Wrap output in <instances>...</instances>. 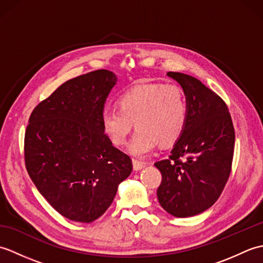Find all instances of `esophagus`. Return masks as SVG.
<instances>
[{"instance_id": "1", "label": "esophagus", "mask_w": 263, "mask_h": 263, "mask_svg": "<svg viewBox=\"0 0 263 263\" xmlns=\"http://www.w3.org/2000/svg\"><path fill=\"white\" fill-rule=\"evenodd\" d=\"M132 164H133V170L135 171H141L142 168L146 167V163H142V161H139L137 159H133Z\"/></svg>"}]
</instances>
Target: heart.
Instances as JSON below:
<instances>
[{
  "label": "heart",
  "instance_id": "1",
  "mask_svg": "<svg viewBox=\"0 0 263 263\" xmlns=\"http://www.w3.org/2000/svg\"><path fill=\"white\" fill-rule=\"evenodd\" d=\"M119 108L105 109L102 126L115 146H123L133 128L137 132L128 153L146 157L160 143L174 144L184 131L187 104L182 89L176 85L141 83L123 92L117 100Z\"/></svg>",
  "mask_w": 263,
  "mask_h": 263
}]
</instances>
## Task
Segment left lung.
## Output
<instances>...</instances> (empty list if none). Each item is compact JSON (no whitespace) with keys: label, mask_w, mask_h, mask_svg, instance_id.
Here are the masks:
<instances>
[{"label":"left lung","mask_w":263,"mask_h":263,"mask_svg":"<svg viewBox=\"0 0 263 263\" xmlns=\"http://www.w3.org/2000/svg\"><path fill=\"white\" fill-rule=\"evenodd\" d=\"M167 76L183 89L187 119L168 159L155 163L163 176L157 198L170 215L192 217L220 197L231 174L235 131L227 105L216 92L191 76Z\"/></svg>","instance_id":"1"}]
</instances>
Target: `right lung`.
<instances>
[{
    "instance_id": "right-lung-1",
    "label": "right lung",
    "mask_w": 263,
    "mask_h": 263,
    "mask_svg": "<svg viewBox=\"0 0 263 263\" xmlns=\"http://www.w3.org/2000/svg\"><path fill=\"white\" fill-rule=\"evenodd\" d=\"M116 81L108 70L73 78L29 117L28 174L47 202L70 220H96L132 172L131 158L111 144L102 126L106 98Z\"/></svg>"
}]
</instances>
